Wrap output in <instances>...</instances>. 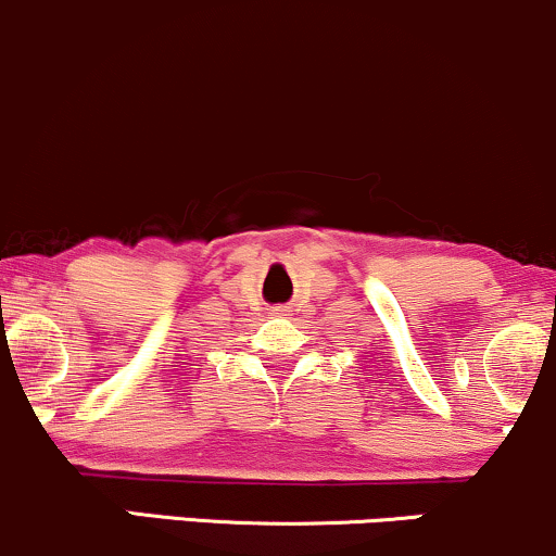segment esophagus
<instances>
[{"label": "esophagus", "instance_id": "esophagus-1", "mask_svg": "<svg viewBox=\"0 0 556 556\" xmlns=\"http://www.w3.org/2000/svg\"><path fill=\"white\" fill-rule=\"evenodd\" d=\"M273 315L283 317V315H289V309H286V306H276V309H273Z\"/></svg>", "mask_w": 556, "mask_h": 556}]
</instances>
